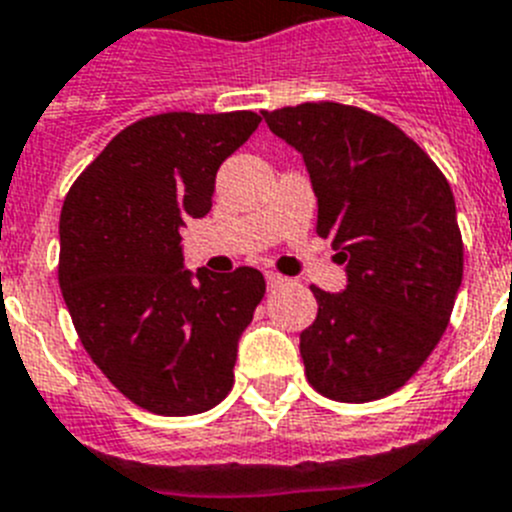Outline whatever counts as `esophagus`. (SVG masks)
Returning a JSON list of instances; mask_svg holds the SVG:
<instances>
[{
	"label": "esophagus",
	"mask_w": 512,
	"mask_h": 512,
	"mask_svg": "<svg viewBox=\"0 0 512 512\" xmlns=\"http://www.w3.org/2000/svg\"><path fill=\"white\" fill-rule=\"evenodd\" d=\"M284 282H287V277H282V274H277V271H266V284H269V289L282 287Z\"/></svg>",
	"instance_id": "1"
}]
</instances>
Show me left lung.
I'll list each match as a JSON object with an SVG mask.
<instances>
[{
    "label": "left lung",
    "instance_id": "1",
    "mask_svg": "<svg viewBox=\"0 0 512 512\" xmlns=\"http://www.w3.org/2000/svg\"><path fill=\"white\" fill-rule=\"evenodd\" d=\"M289 143L318 197V233L346 264V289L323 292L300 333L307 382L338 402L400 390L449 325L464 274L456 205L428 153L372 112L305 102L261 112Z\"/></svg>",
    "mask_w": 512,
    "mask_h": 512
}]
</instances>
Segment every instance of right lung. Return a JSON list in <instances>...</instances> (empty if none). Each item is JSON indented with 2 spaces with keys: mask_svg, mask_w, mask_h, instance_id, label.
Here are the masks:
<instances>
[{
  "mask_svg": "<svg viewBox=\"0 0 512 512\" xmlns=\"http://www.w3.org/2000/svg\"><path fill=\"white\" fill-rule=\"evenodd\" d=\"M256 112H164L117 133L63 200L58 282L81 343L138 408L197 415L233 387L238 341L266 292L251 266L184 269L182 228Z\"/></svg>",
  "mask_w": 512,
  "mask_h": 512,
  "instance_id": "1",
  "label": "right lung"
}]
</instances>
